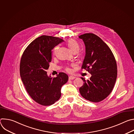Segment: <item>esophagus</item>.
Segmentation results:
<instances>
[{
  "instance_id": "34e87169",
  "label": "esophagus",
  "mask_w": 134,
  "mask_h": 134,
  "mask_svg": "<svg viewBox=\"0 0 134 134\" xmlns=\"http://www.w3.org/2000/svg\"><path fill=\"white\" fill-rule=\"evenodd\" d=\"M75 78V77L73 76H69V80H74Z\"/></svg>"
}]
</instances>
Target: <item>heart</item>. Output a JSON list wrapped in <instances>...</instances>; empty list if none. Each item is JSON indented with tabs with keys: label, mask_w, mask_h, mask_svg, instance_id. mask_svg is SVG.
<instances>
[{
	"label": "heart",
	"mask_w": 134,
	"mask_h": 134,
	"mask_svg": "<svg viewBox=\"0 0 134 134\" xmlns=\"http://www.w3.org/2000/svg\"><path fill=\"white\" fill-rule=\"evenodd\" d=\"M67 45L69 48L70 49V50L72 52L74 51H79L80 50V45L77 43V42L74 39H70L67 42ZM57 48V47H55L54 48V50H55ZM66 70L68 72L70 71V69L69 68H67L66 69Z\"/></svg>",
	"instance_id": "heart-1"
}]
</instances>
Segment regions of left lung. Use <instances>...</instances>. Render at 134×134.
Masks as SVG:
<instances>
[{
    "label": "left lung",
    "mask_w": 134,
    "mask_h": 134,
    "mask_svg": "<svg viewBox=\"0 0 134 134\" xmlns=\"http://www.w3.org/2000/svg\"><path fill=\"white\" fill-rule=\"evenodd\" d=\"M85 46L82 64L91 74L79 89L82 96L90 101L99 102L105 99L115 84L117 67L114 57L107 44L97 35L86 33L79 36Z\"/></svg>",
    "instance_id": "obj_1"
}]
</instances>
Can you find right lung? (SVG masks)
<instances>
[{
	"mask_svg": "<svg viewBox=\"0 0 134 134\" xmlns=\"http://www.w3.org/2000/svg\"><path fill=\"white\" fill-rule=\"evenodd\" d=\"M63 42L59 37L42 35L27 46L22 56V81L30 97L41 105L48 106L58 101L63 85L68 80V75L64 72L52 77L46 71L51 62V50Z\"/></svg>",
	"mask_w": 134,
	"mask_h": 134,
	"instance_id": "right-lung-1",
	"label": "right lung"
}]
</instances>
